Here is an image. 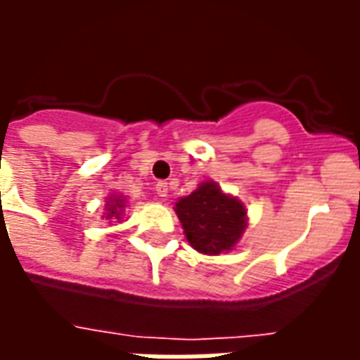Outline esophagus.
<instances>
[{"label": "esophagus", "instance_id": "esophagus-1", "mask_svg": "<svg viewBox=\"0 0 360 360\" xmlns=\"http://www.w3.org/2000/svg\"><path fill=\"white\" fill-rule=\"evenodd\" d=\"M156 195L158 196L167 195V183H165V181H160V183L156 185Z\"/></svg>", "mask_w": 360, "mask_h": 360}]
</instances>
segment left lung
Returning <instances> with one entry per match:
<instances>
[{
  "label": "left lung",
  "mask_w": 360,
  "mask_h": 360,
  "mask_svg": "<svg viewBox=\"0 0 360 360\" xmlns=\"http://www.w3.org/2000/svg\"><path fill=\"white\" fill-rule=\"evenodd\" d=\"M175 214L191 247L210 257L233 250L247 227L241 200L226 195L214 181H204L191 195L179 198Z\"/></svg>",
  "instance_id": "8db88e82"
}]
</instances>
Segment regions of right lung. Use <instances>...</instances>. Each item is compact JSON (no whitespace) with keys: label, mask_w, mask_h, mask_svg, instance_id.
Masks as SVG:
<instances>
[{"label":"right lung","mask_w":360,"mask_h":360,"mask_svg":"<svg viewBox=\"0 0 360 360\" xmlns=\"http://www.w3.org/2000/svg\"><path fill=\"white\" fill-rule=\"evenodd\" d=\"M123 208H125V198L121 195H111L108 198V204H105V219H121V214H123Z\"/></svg>","instance_id":"add662e5"}]
</instances>
